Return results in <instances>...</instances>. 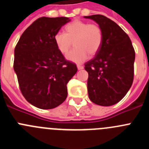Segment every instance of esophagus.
Wrapping results in <instances>:
<instances>
[{
	"mask_svg": "<svg viewBox=\"0 0 149 149\" xmlns=\"http://www.w3.org/2000/svg\"><path fill=\"white\" fill-rule=\"evenodd\" d=\"M77 67V69H78V70H82V69H84V66H82V65H78Z\"/></svg>",
	"mask_w": 149,
	"mask_h": 149,
	"instance_id": "1",
	"label": "esophagus"
}]
</instances>
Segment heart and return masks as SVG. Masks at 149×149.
<instances>
[{
  "mask_svg": "<svg viewBox=\"0 0 149 149\" xmlns=\"http://www.w3.org/2000/svg\"><path fill=\"white\" fill-rule=\"evenodd\" d=\"M65 33L57 32L54 41L60 53L65 54L74 45V48L66 55V59L75 63H82L99 51L103 41V33L99 25L81 20H74L65 27Z\"/></svg>",
  "mask_w": 149,
  "mask_h": 149,
  "instance_id": "1",
  "label": "heart"
}]
</instances>
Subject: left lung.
Wrapping results in <instances>:
<instances>
[{
	"instance_id": "8db88e82",
	"label": "left lung",
	"mask_w": 149,
	"mask_h": 149,
	"mask_svg": "<svg viewBox=\"0 0 149 149\" xmlns=\"http://www.w3.org/2000/svg\"><path fill=\"white\" fill-rule=\"evenodd\" d=\"M84 18L95 21L103 33L99 51L85 63L89 98L95 104L111 106L120 101L132 85L135 51L127 34L113 21L102 15Z\"/></svg>"
}]
</instances>
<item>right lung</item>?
<instances>
[{"instance_id":"right-lung-1","label":"right lung","mask_w":149,"mask_h":149,"mask_svg":"<svg viewBox=\"0 0 149 149\" xmlns=\"http://www.w3.org/2000/svg\"><path fill=\"white\" fill-rule=\"evenodd\" d=\"M70 22L67 17H42L29 26L15 48L14 71L23 96L39 109H53L67 97V84L76 74L56 48L55 33Z\"/></svg>"}]
</instances>
